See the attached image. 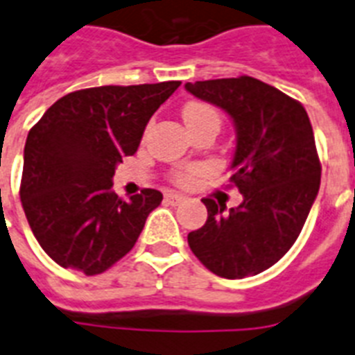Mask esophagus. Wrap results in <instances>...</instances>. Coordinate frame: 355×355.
Instances as JSON below:
<instances>
[{"label": "esophagus", "instance_id": "34e87169", "mask_svg": "<svg viewBox=\"0 0 355 355\" xmlns=\"http://www.w3.org/2000/svg\"><path fill=\"white\" fill-rule=\"evenodd\" d=\"M166 202L168 204H173V206H178V204H182L184 200H186V197H182V195H178V193H173V191H169V193H166Z\"/></svg>", "mask_w": 355, "mask_h": 355}]
</instances>
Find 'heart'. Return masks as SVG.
<instances>
[{
  "mask_svg": "<svg viewBox=\"0 0 355 355\" xmlns=\"http://www.w3.org/2000/svg\"><path fill=\"white\" fill-rule=\"evenodd\" d=\"M206 118L218 120L217 111H215L213 107H209V105H206V103L189 102L186 107H184V120H186V123L197 122V120H206ZM195 173H197V169H186V171H180L177 173L175 180H177L178 184H187L189 180H191Z\"/></svg>",
  "mask_w": 355,
  "mask_h": 355,
  "instance_id": "1",
  "label": "heart"
}]
</instances>
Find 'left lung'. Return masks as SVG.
I'll list each match as a JSON object with an SVG mask.
<instances>
[{"mask_svg": "<svg viewBox=\"0 0 355 355\" xmlns=\"http://www.w3.org/2000/svg\"><path fill=\"white\" fill-rule=\"evenodd\" d=\"M230 114L237 131L230 182L243 202L202 198L207 220L187 235L195 257L218 277L244 279L273 266L297 241L321 184L312 123L297 100L252 76L186 83Z\"/></svg>", "mask_w": 355, "mask_h": 355, "instance_id": "obj_1", "label": "left lung"}]
</instances>
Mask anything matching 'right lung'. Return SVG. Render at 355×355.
I'll return each mask as SVG.
<instances>
[{"instance_id":"add662e5","label":"right lung","mask_w":355,"mask_h":355,"mask_svg":"<svg viewBox=\"0 0 355 355\" xmlns=\"http://www.w3.org/2000/svg\"><path fill=\"white\" fill-rule=\"evenodd\" d=\"M178 85L74 91L28 131L19 197L34 237L60 266L96 275L131 252L162 193L142 189L123 200L112 191V175Z\"/></svg>"}]
</instances>
